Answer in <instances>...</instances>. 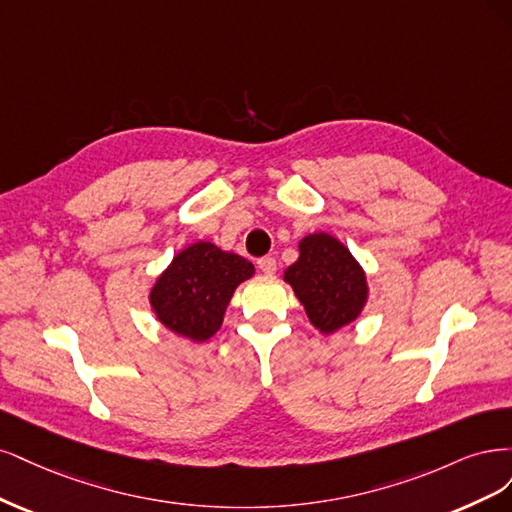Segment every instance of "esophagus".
Instances as JSON below:
<instances>
[{
	"label": "esophagus",
	"instance_id": "1",
	"mask_svg": "<svg viewBox=\"0 0 512 512\" xmlns=\"http://www.w3.org/2000/svg\"><path fill=\"white\" fill-rule=\"evenodd\" d=\"M257 266H259V270L263 272V274H274L276 272V259L274 257H261L259 261H257Z\"/></svg>",
	"mask_w": 512,
	"mask_h": 512
}]
</instances>
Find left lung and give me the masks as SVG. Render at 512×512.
I'll return each mask as SVG.
<instances>
[{"label": "left lung", "instance_id": "8db88e82", "mask_svg": "<svg viewBox=\"0 0 512 512\" xmlns=\"http://www.w3.org/2000/svg\"><path fill=\"white\" fill-rule=\"evenodd\" d=\"M283 278L321 334L353 323L368 302L364 268L338 238L325 232L300 240V257Z\"/></svg>", "mask_w": 512, "mask_h": 512}]
</instances>
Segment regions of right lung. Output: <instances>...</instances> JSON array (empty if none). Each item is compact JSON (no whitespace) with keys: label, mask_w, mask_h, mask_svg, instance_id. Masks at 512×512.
<instances>
[{"label":"right lung","mask_w":512,"mask_h":512,"mask_svg":"<svg viewBox=\"0 0 512 512\" xmlns=\"http://www.w3.org/2000/svg\"><path fill=\"white\" fill-rule=\"evenodd\" d=\"M253 274L251 261L200 240L172 259L148 300L170 332L204 342L219 332L236 287Z\"/></svg>","instance_id":"right-lung-1"}]
</instances>
